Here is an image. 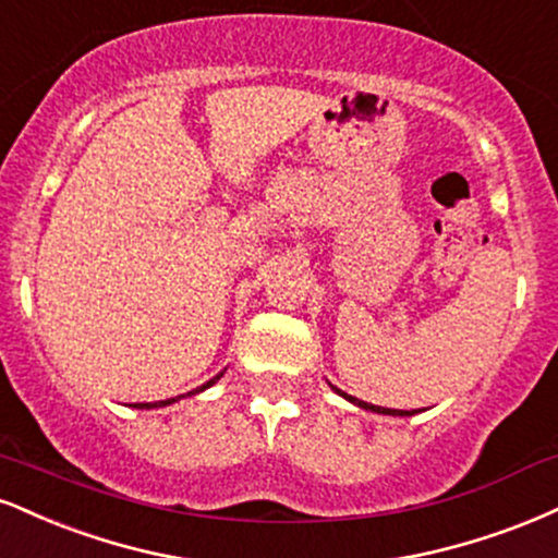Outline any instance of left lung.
Returning <instances> with one entry per match:
<instances>
[{"label":"left lung","instance_id":"8db88e82","mask_svg":"<svg viewBox=\"0 0 558 558\" xmlns=\"http://www.w3.org/2000/svg\"><path fill=\"white\" fill-rule=\"evenodd\" d=\"M335 392H338V395H343L345 400L355 402V405L366 408V411H374V413H385V415H413V411L408 413V411H392V408H381V405H368V402H364V400H355V398H351V395H345L343 389H338V387H335Z\"/></svg>","mask_w":558,"mask_h":558}]
</instances>
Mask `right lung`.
Here are the masks:
<instances>
[{"label": "right lung", "instance_id": "add662e5", "mask_svg": "<svg viewBox=\"0 0 558 558\" xmlns=\"http://www.w3.org/2000/svg\"><path fill=\"white\" fill-rule=\"evenodd\" d=\"M218 379H220V374H218V377H215V379L207 381V385H203L199 389H194V392H203V389H207L210 385H215V381H218ZM190 395H192V392H190ZM173 400H177V398H171V400H160V402H137V405H134V408H158V405H169V402H173Z\"/></svg>", "mask_w": 558, "mask_h": 558}]
</instances>
